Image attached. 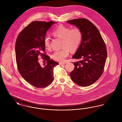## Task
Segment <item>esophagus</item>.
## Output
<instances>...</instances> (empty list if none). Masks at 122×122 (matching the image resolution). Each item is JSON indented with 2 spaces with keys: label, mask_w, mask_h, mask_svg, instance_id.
Listing matches in <instances>:
<instances>
[{
  "label": "esophagus",
  "mask_w": 122,
  "mask_h": 122,
  "mask_svg": "<svg viewBox=\"0 0 122 122\" xmlns=\"http://www.w3.org/2000/svg\"><path fill=\"white\" fill-rule=\"evenodd\" d=\"M65 64V63H63V62H60V63H59L60 65H61V66H62L63 65H64Z\"/></svg>",
  "instance_id": "1"
}]
</instances>
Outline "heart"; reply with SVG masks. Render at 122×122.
Masks as SVG:
<instances>
[{"label": "heart", "mask_w": 122, "mask_h": 122, "mask_svg": "<svg viewBox=\"0 0 122 122\" xmlns=\"http://www.w3.org/2000/svg\"><path fill=\"white\" fill-rule=\"evenodd\" d=\"M52 34L55 37L62 39L61 48L54 51L51 55L53 60L63 62L69 56L70 50L72 52L76 51L79 47L83 39V34L81 30L78 28L71 29L70 27L63 25L57 26L52 31ZM45 47L50 48V40L48 36H46L44 39Z\"/></svg>", "instance_id": "1"}]
</instances>
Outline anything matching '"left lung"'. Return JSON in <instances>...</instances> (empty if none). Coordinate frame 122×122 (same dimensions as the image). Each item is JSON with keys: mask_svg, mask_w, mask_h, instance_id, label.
I'll return each mask as SVG.
<instances>
[{"mask_svg": "<svg viewBox=\"0 0 122 122\" xmlns=\"http://www.w3.org/2000/svg\"><path fill=\"white\" fill-rule=\"evenodd\" d=\"M67 22L80 29L83 34L82 43L72 57L79 61L74 62L70 77L78 85L88 86L98 80L103 72L107 57L104 41L96 27L88 20L79 18Z\"/></svg>", "mask_w": 122, "mask_h": 122, "instance_id": "8db88e82", "label": "left lung"}]
</instances>
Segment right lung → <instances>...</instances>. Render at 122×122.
<instances>
[{"mask_svg":"<svg viewBox=\"0 0 122 122\" xmlns=\"http://www.w3.org/2000/svg\"><path fill=\"white\" fill-rule=\"evenodd\" d=\"M54 21L31 22L18 35L15 43V57L18 70L22 77L36 88H45L53 81V68L59 63L45 53L44 39L47 30ZM41 56L47 63L41 66L38 62Z\"/></svg>","mask_w":122,"mask_h":122,"instance_id":"right-lung-1","label":"right lung"}]
</instances>
